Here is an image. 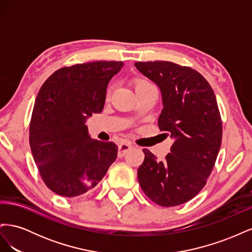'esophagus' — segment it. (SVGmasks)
I'll list each match as a JSON object with an SVG mask.
<instances>
[{
  "label": "esophagus",
  "mask_w": 252,
  "mask_h": 252,
  "mask_svg": "<svg viewBox=\"0 0 252 252\" xmlns=\"http://www.w3.org/2000/svg\"><path fill=\"white\" fill-rule=\"evenodd\" d=\"M131 148V145L129 144V143H122L120 146H119V152H118V156L120 157V158H122V157H124L126 154H127V151Z\"/></svg>",
  "instance_id": "34e87169"
}]
</instances>
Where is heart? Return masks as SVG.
Segmentation results:
<instances>
[{"label": "heart", "instance_id": "1", "mask_svg": "<svg viewBox=\"0 0 252 252\" xmlns=\"http://www.w3.org/2000/svg\"><path fill=\"white\" fill-rule=\"evenodd\" d=\"M149 85H152V84L150 82L146 81V80H138V81L135 82V84H134V88H135V90H138V89H140L142 87H146V86H149ZM109 94H110V90H107V94H106V96L108 97Z\"/></svg>", "mask_w": 252, "mask_h": 252}]
</instances>
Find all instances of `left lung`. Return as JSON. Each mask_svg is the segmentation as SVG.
Here are the masks:
<instances>
[{
    "label": "left lung",
    "mask_w": 252,
    "mask_h": 252,
    "mask_svg": "<svg viewBox=\"0 0 252 252\" xmlns=\"http://www.w3.org/2000/svg\"><path fill=\"white\" fill-rule=\"evenodd\" d=\"M134 65L161 89L164 108L158 125L175 140L164 162L143 149L138 180L152 202L173 207L201 191L216 164L223 133L216 94L207 80L190 67L165 61Z\"/></svg>",
    "instance_id": "obj_1"
}]
</instances>
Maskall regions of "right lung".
Segmentation results:
<instances>
[{
	"label": "right lung",
	"instance_id": "right-lung-1",
	"mask_svg": "<svg viewBox=\"0 0 252 252\" xmlns=\"http://www.w3.org/2000/svg\"><path fill=\"white\" fill-rule=\"evenodd\" d=\"M123 66L97 61L63 67L42 85L30 120L29 144L43 182L55 193H86L116 161L117 145L90 139L85 121L103 110L108 83Z\"/></svg>",
	"mask_w": 252,
	"mask_h": 252
}]
</instances>
